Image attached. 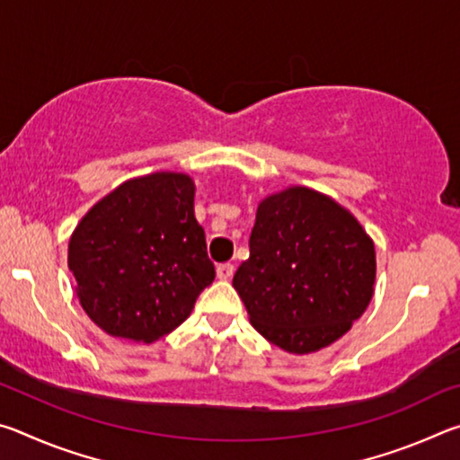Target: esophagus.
<instances>
[{
    "instance_id": "obj_1",
    "label": "esophagus",
    "mask_w": 460,
    "mask_h": 460,
    "mask_svg": "<svg viewBox=\"0 0 460 460\" xmlns=\"http://www.w3.org/2000/svg\"><path fill=\"white\" fill-rule=\"evenodd\" d=\"M233 271H235V266H233V263H219V266H217V278L231 279Z\"/></svg>"
}]
</instances>
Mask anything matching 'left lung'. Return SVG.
Segmentation results:
<instances>
[{"mask_svg":"<svg viewBox=\"0 0 460 460\" xmlns=\"http://www.w3.org/2000/svg\"><path fill=\"white\" fill-rule=\"evenodd\" d=\"M376 247L337 200L306 186L263 199L233 288L253 329L288 353L329 347L369 306Z\"/></svg>","mask_w":460,"mask_h":460,"instance_id":"obj_1","label":"left lung"}]
</instances>
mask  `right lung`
<instances>
[{"label":"right lung","mask_w":460,"mask_h":460,"mask_svg":"<svg viewBox=\"0 0 460 460\" xmlns=\"http://www.w3.org/2000/svg\"><path fill=\"white\" fill-rule=\"evenodd\" d=\"M68 270L83 310L107 334L152 342L172 332L215 279L192 178L154 172L119 184L76 225Z\"/></svg>","instance_id":"add662e5"}]
</instances>
